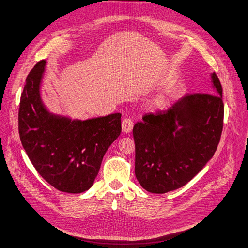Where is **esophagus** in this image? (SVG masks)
Instances as JSON below:
<instances>
[{"label":"esophagus","mask_w":248,"mask_h":248,"mask_svg":"<svg viewBox=\"0 0 248 248\" xmlns=\"http://www.w3.org/2000/svg\"><path fill=\"white\" fill-rule=\"evenodd\" d=\"M122 126H123V131L124 133H131L133 131V126H134V123L132 119L130 118H124L123 119V123H122Z\"/></svg>","instance_id":"obj_1"}]
</instances>
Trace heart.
<instances>
[{
  "label": "heart",
  "instance_id": "1",
  "mask_svg": "<svg viewBox=\"0 0 248 248\" xmlns=\"http://www.w3.org/2000/svg\"><path fill=\"white\" fill-rule=\"evenodd\" d=\"M167 101H168L167 96L166 95H161V96H159L156 99V101H155V104H156L157 106H163V105H166Z\"/></svg>",
  "mask_w": 248,
  "mask_h": 248
}]
</instances>
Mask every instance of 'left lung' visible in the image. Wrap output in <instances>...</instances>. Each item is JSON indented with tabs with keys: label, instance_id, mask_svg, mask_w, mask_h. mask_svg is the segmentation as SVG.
<instances>
[{
	"label": "left lung",
	"instance_id": "1",
	"mask_svg": "<svg viewBox=\"0 0 248 248\" xmlns=\"http://www.w3.org/2000/svg\"><path fill=\"white\" fill-rule=\"evenodd\" d=\"M215 94L186 95L164 111L134 125L135 175L150 193L185 186L212 159L223 131V89L210 73Z\"/></svg>",
	"mask_w": 248,
	"mask_h": 248
}]
</instances>
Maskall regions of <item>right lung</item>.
<instances>
[{
	"instance_id": "1",
	"label": "right lung",
	"mask_w": 248,
	"mask_h": 248,
	"mask_svg": "<svg viewBox=\"0 0 248 248\" xmlns=\"http://www.w3.org/2000/svg\"><path fill=\"white\" fill-rule=\"evenodd\" d=\"M45 60L26 78L18 129L21 144L42 178L59 191L81 193L98 175L108 148L121 135L122 114L72 119L51 112L41 95Z\"/></svg>"
}]
</instances>
